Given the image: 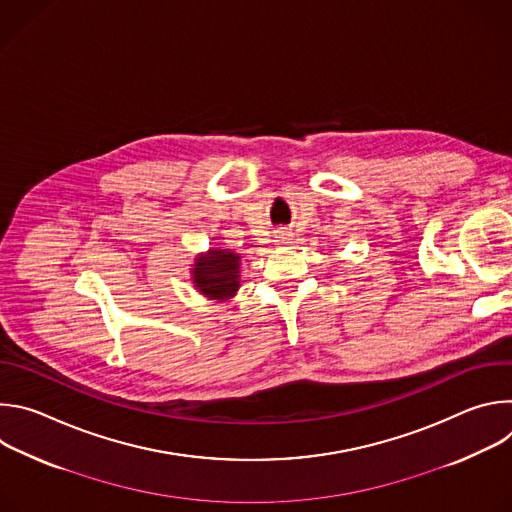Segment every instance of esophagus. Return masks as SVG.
<instances>
[{
  "mask_svg": "<svg viewBox=\"0 0 512 512\" xmlns=\"http://www.w3.org/2000/svg\"><path fill=\"white\" fill-rule=\"evenodd\" d=\"M289 239H291V233H289V231H285V229L275 231V243H277V245H285V243H289Z\"/></svg>",
  "mask_w": 512,
  "mask_h": 512,
  "instance_id": "34e87169",
  "label": "esophagus"
}]
</instances>
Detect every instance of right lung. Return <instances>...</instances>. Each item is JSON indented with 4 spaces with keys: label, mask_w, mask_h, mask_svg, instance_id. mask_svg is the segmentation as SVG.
I'll use <instances>...</instances> for the list:
<instances>
[{
    "label": "right lung",
    "mask_w": 512,
    "mask_h": 512,
    "mask_svg": "<svg viewBox=\"0 0 512 512\" xmlns=\"http://www.w3.org/2000/svg\"><path fill=\"white\" fill-rule=\"evenodd\" d=\"M239 255L227 249H210L208 255L196 259V289L212 300L231 298L239 289Z\"/></svg>",
    "instance_id": "add662e5"
}]
</instances>
